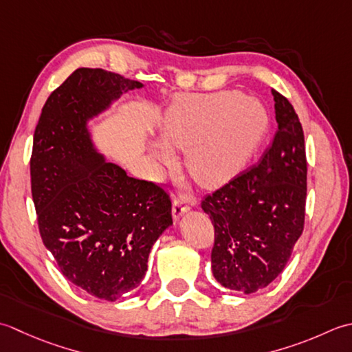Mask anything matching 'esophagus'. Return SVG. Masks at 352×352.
I'll use <instances>...</instances> for the list:
<instances>
[{
    "label": "esophagus",
    "instance_id": "34e87169",
    "mask_svg": "<svg viewBox=\"0 0 352 352\" xmlns=\"http://www.w3.org/2000/svg\"><path fill=\"white\" fill-rule=\"evenodd\" d=\"M190 211V206L185 205L184 200H175L173 202V220L177 221L179 219H181L184 214H186Z\"/></svg>",
    "mask_w": 352,
    "mask_h": 352
}]
</instances>
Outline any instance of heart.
<instances>
[{"label": "heart", "instance_id": "obj_1", "mask_svg": "<svg viewBox=\"0 0 352 352\" xmlns=\"http://www.w3.org/2000/svg\"><path fill=\"white\" fill-rule=\"evenodd\" d=\"M267 112L256 98L239 91L179 96L160 124V141L148 144L156 171L175 161L173 148L185 150L186 167L208 188L234 177L266 131Z\"/></svg>", "mask_w": 352, "mask_h": 352}]
</instances>
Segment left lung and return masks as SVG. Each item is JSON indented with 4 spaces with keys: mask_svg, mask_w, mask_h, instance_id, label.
Listing matches in <instances>:
<instances>
[{
    "mask_svg": "<svg viewBox=\"0 0 352 352\" xmlns=\"http://www.w3.org/2000/svg\"><path fill=\"white\" fill-rule=\"evenodd\" d=\"M276 132L258 166L206 196L216 231L211 270L228 290L250 295L284 270L302 234L307 197L304 132L289 100L272 91Z\"/></svg>",
    "mask_w": 352,
    "mask_h": 352,
    "instance_id": "left-lung-1",
    "label": "left lung"
}]
</instances>
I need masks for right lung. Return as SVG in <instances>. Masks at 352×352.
I'll return each instance as SVG.
<instances>
[{"label":"right lung","instance_id":"obj_1","mask_svg":"<svg viewBox=\"0 0 352 352\" xmlns=\"http://www.w3.org/2000/svg\"><path fill=\"white\" fill-rule=\"evenodd\" d=\"M142 86L78 68L47 98L33 138L32 195L42 241L63 276L111 302L141 284L155 241L173 225L167 192L107 162L91 133L92 120Z\"/></svg>","mask_w":352,"mask_h":352}]
</instances>
